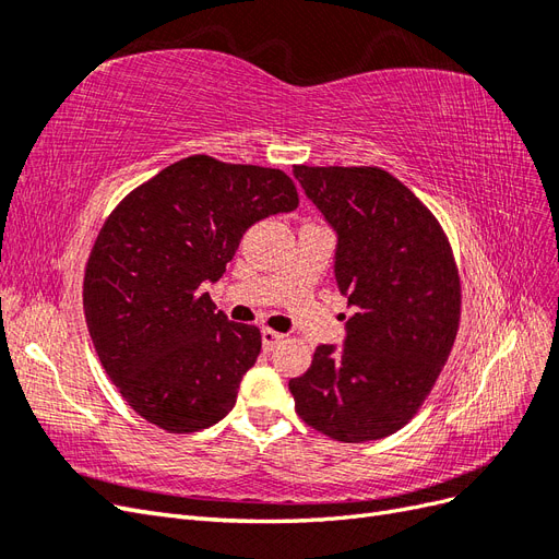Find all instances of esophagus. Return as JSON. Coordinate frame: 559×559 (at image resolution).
Masks as SVG:
<instances>
[{"mask_svg": "<svg viewBox=\"0 0 559 559\" xmlns=\"http://www.w3.org/2000/svg\"><path fill=\"white\" fill-rule=\"evenodd\" d=\"M282 333H277V331H273V329H261V341H263V349H273L280 341H282Z\"/></svg>", "mask_w": 559, "mask_h": 559, "instance_id": "34e87169", "label": "esophagus"}]
</instances>
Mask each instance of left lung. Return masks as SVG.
<instances>
[{
    "instance_id": "1",
    "label": "left lung",
    "mask_w": 559,
    "mask_h": 559,
    "mask_svg": "<svg viewBox=\"0 0 559 559\" xmlns=\"http://www.w3.org/2000/svg\"><path fill=\"white\" fill-rule=\"evenodd\" d=\"M337 233L335 280L354 314L345 347L314 349L289 382L296 413L333 441H378L417 415L450 357L462 280L445 230L382 167L296 165Z\"/></svg>"
}]
</instances>
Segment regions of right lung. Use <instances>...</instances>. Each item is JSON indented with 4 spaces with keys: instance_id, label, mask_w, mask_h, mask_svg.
Instances as JSON below:
<instances>
[{
    "instance_id": "1",
    "label": "right lung",
    "mask_w": 559,
    "mask_h": 559,
    "mask_svg": "<svg viewBox=\"0 0 559 559\" xmlns=\"http://www.w3.org/2000/svg\"><path fill=\"white\" fill-rule=\"evenodd\" d=\"M296 207L286 173L198 154L107 216L83 275V312L109 380L151 425L193 433L233 411L261 331L216 312L202 284L226 273L249 226Z\"/></svg>"
}]
</instances>
